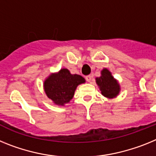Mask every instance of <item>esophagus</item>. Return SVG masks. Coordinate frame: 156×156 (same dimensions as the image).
I'll list each match as a JSON object with an SVG mask.
<instances>
[{"label":"esophagus","mask_w":156,"mask_h":156,"mask_svg":"<svg viewBox=\"0 0 156 156\" xmlns=\"http://www.w3.org/2000/svg\"><path fill=\"white\" fill-rule=\"evenodd\" d=\"M86 79L87 82H90L92 79V75H90V74H89V75H87V76H86Z\"/></svg>","instance_id":"1"}]
</instances>
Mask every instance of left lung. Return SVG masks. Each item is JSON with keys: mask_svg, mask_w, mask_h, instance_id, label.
Masks as SVG:
<instances>
[{"mask_svg": "<svg viewBox=\"0 0 156 156\" xmlns=\"http://www.w3.org/2000/svg\"><path fill=\"white\" fill-rule=\"evenodd\" d=\"M96 82L100 87L103 96L108 98L117 97L120 92V86L115 79L112 73L107 68L101 70V76L96 78Z\"/></svg>", "mask_w": 156, "mask_h": 156, "instance_id": "1", "label": "left lung"}]
</instances>
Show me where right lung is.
Returning a JSON list of instances; mask_svg holds the SVG:
<instances>
[{
  "instance_id": "add662e5",
  "label": "right lung",
  "mask_w": 156,
  "mask_h": 156,
  "mask_svg": "<svg viewBox=\"0 0 156 156\" xmlns=\"http://www.w3.org/2000/svg\"><path fill=\"white\" fill-rule=\"evenodd\" d=\"M85 82L83 77L71 74L67 69L63 68L46 78L44 89L47 97L54 104L63 106L73 98L77 86Z\"/></svg>"
}]
</instances>
